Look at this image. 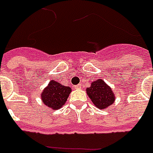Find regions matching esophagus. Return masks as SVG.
<instances>
[{"mask_svg":"<svg viewBox=\"0 0 153 153\" xmlns=\"http://www.w3.org/2000/svg\"><path fill=\"white\" fill-rule=\"evenodd\" d=\"M74 88H75V89H79V88H80V86H79V85L74 86Z\"/></svg>","mask_w":153,"mask_h":153,"instance_id":"obj_1","label":"esophagus"}]
</instances>
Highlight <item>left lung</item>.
<instances>
[{
	"mask_svg": "<svg viewBox=\"0 0 153 153\" xmlns=\"http://www.w3.org/2000/svg\"><path fill=\"white\" fill-rule=\"evenodd\" d=\"M86 91L94 105L102 110L113 105L116 99L113 89L101 79L91 82Z\"/></svg>",
	"mask_w": 153,
	"mask_h": 153,
	"instance_id": "left-lung-1",
	"label": "left lung"
}]
</instances>
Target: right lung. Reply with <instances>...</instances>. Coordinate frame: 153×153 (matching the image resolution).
I'll return each instance as SVG.
<instances>
[{
    "mask_svg": "<svg viewBox=\"0 0 153 153\" xmlns=\"http://www.w3.org/2000/svg\"><path fill=\"white\" fill-rule=\"evenodd\" d=\"M71 93V88L51 80L48 86L40 94L42 102L53 110L59 109L65 105L68 97Z\"/></svg>",
    "mask_w": 153,
    "mask_h": 153,
    "instance_id": "1",
    "label": "right lung"
}]
</instances>
